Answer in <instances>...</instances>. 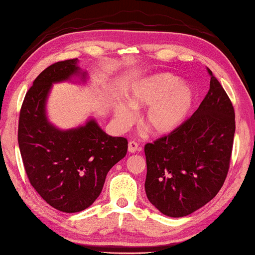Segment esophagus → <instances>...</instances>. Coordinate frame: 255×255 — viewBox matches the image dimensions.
<instances>
[{"label": "esophagus", "instance_id": "34e87169", "mask_svg": "<svg viewBox=\"0 0 255 255\" xmlns=\"http://www.w3.org/2000/svg\"><path fill=\"white\" fill-rule=\"evenodd\" d=\"M138 150V144L136 143V141H129L128 143V152L129 153H135Z\"/></svg>", "mask_w": 255, "mask_h": 255}]
</instances>
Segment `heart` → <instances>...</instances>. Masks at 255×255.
Returning <instances> with one entry per match:
<instances>
[{
	"mask_svg": "<svg viewBox=\"0 0 255 255\" xmlns=\"http://www.w3.org/2000/svg\"><path fill=\"white\" fill-rule=\"evenodd\" d=\"M131 106L148 108L143 126L155 136H165L174 131L187 118L193 105V93L189 86L171 74H157L138 82L131 90ZM130 105L122 103L117 108V118L126 125L131 122Z\"/></svg>",
	"mask_w": 255,
	"mask_h": 255,
	"instance_id": "obj_1",
	"label": "heart"
}]
</instances>
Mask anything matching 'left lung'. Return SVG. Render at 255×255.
I'll return each instance as SVG.
<instances>
[{
    "label": "left lung",
    "instance_id": "obj_1",
    "mask_svg": "<svg viewBox=\"0 0 255 255\" xmlns=\"http://www.w3.org/2000/svg\"><path fill=\"white\" fill-rule=\"evenodd\" d=\"M191 117L169 135L145 145V191L169 217H183L217 195L230 169L235 112L218 80Z\"/></svg>",
    "mask_w": 255,
    "mask_h": 255
}]
</instances>
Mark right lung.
Wrapping results in <instances>:
<instances>
[{"label": "right lung", "mask_w": 255, "mask_h": 255, "mask_svg": "<svg viewBox=\"0 0 255 255\" xmlns=\"http://www.w3.org/2000/svg\"><path fill=\"white\" fill-rule=\"evenodd\" d=\"M79 59L57 62L42 71L28 90L20 110L18 143L23 166L34 190L63 213H79L100 195L108 172L127 154L128 140L112 137L94 119L84 126L60 130L46 117L53 83L86 72Z\"/></svg>", "instance_id": "right-lung-1"}]
</instances>
